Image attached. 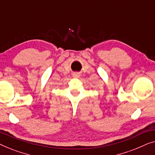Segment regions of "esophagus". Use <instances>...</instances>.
<instances>
[{"label":"esophagus","mask_w":155,"mask_h":155,"mask_svg":"<svg viewBox=\"0 0 155 155\" xmlns=\"http://www.w3.org/2000/svg\"><path fill=\"white\" fill-rule=\"evenodd\" d=\"M75 76H78V74H75Z\"/></svg>","instance_id":"obj_1"}]
</instances>
